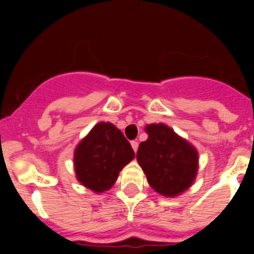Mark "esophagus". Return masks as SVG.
Wrapping results in <instances>:
<instances>
[{
    "label": "esophagus",
    "mask_w": 254,
    "mask_h": 254,
    "mask_svg": "<svg viewBox=\"0 0 254 254\" xmlns=\"http://www.w3.org/2000/svg\"><path fill=\"white\" fill-rule=\"evenodd\" d=\"M131 146H132V149H133L134 152H137V150H138V142H137V141H132Z\"/></svg>",
    "instance_id": "34e87169"
}]
</instances>
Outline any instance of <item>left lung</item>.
Instances as JSON below:
<instances>
[{"label":"left lung","mask_w":254,"mask_h":254,"mask_svg":"<svg viewBox=\"0 0 254 254\" xmlns=\"http://www.w3.org/2000/svg\"><path fill=\"white\" fill-rule=\"evenodd\" d=\"M147 140L140 143L137 161L155 192L177 197L193 185L198 172V151L164 123L145 127Z\"/></svg>","instance_id":"obj_1"}]
</instances>
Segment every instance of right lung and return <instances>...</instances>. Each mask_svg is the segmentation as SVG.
<instances>
[{
  "label": "right lung",
  "mask_w": 254,
  "mask_h": 254,
  "mask_svg": "<svg viewBox=\"0 0 254 254\" xmlns=\"http://www.w3.org/2000/svg\"><path fill=\"white\" fill-rule=\"evenodd\" d=\"M134 159V151L121 129L99 122L82 138L73 152L76 179L95 193L111 190L120 172Z\"/></svg>",
  "instance_id": "right-lung-1"
}]
</instances>
